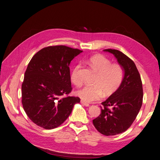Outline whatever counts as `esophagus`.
<instances>
[{"label": "esophagus", "instance_id": "obj_1", "mask_svg": "<svg viewBox=\"0 0 160 160\" xmlns=\"http://www.w3.org/2000/svg\"><path fill=\"white\" fill-rule=\"evenodd\" d=\"M81 102L82 103V104L83 105H84L85 107H89V104H88V103L86 102L85 101H84L83 100H81Z\"/></svg>", "mask_w": 160, "mask_h": 160}]
</instances>
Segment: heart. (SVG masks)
<instances>
[{
	"mask_svg": "<svg viewBox=\"0 0 160 160\" xmlns=\"http://www.w3.org/2000/svg\"><path fill=\"white\" fill-rule=\"evenodd\" d=\"M91 67L98 74L93 86L85 85L77 92V95L85 102L99 99L104 93L108 96L114 93L120 86L124 78V71L119 64H111V61L102 55H95L89 59ZM81 64L75 66L71 73V81L76 86L82 84L80 76Z\"/></svg>",
	"mask_w": 160,
	"mask_h": 160,
	"instance_id": "b5f03b06",
	"label": "heart"
}]
</instances>
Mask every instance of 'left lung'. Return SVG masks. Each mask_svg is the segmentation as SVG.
Returning a JSON list of instances; mask_svg holds the SVG:
<instances>
[{"mask_svg":"<svg viewBox=\"0 0 160 160\" xmlns=\"http://www.w3.org/2000/svg\"><path fill=\"white\" fill-rule=\"evenodd\" d=\"M103 51L113 54L124 70L119 87L105 101L100 115L93 124L101 134L114 136L124 132L136 118L143 102V87L139 73L134 61L117 50Z\"/></svg>","mask_w":160,"mask_h":160,"instance_id":"left-lung-1","label":"left lung"}]
</instances>
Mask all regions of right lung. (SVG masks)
Instances as JSON below:
<instances>
[{"mask_svg": "<svg viewBox=\"0 0 160 160\" xmlns=\"http://www.w3.org/2000/svg\"><path fill=\"white\" fill-rule=\"evenodd\" d=\"M82 51L59 45L46 47L32 58L22 84L23 108L34 123L45 129L60 126L78 97H62L72 90L69 65Z\"/></svg>", "mask_w": 160, "mask_h": 160, "instance_id": "add662e5", "label": "right lung"}]
</instances>
